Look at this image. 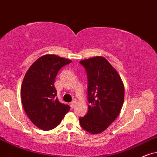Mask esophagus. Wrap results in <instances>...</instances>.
Instances as JSON below:
<instances>
[{"instance_id":"obj_1","label":"esophagus","mask_w":157,"mask_h":157,"mask_svg":"<svg viewBox=\"0 0 157 157\" xmlns=\"http://www.w3.org/2000/svg\"><path fill=\"white\" fill-rule=\"evenodd\" d=\"M75 104H76V101H73L70 104V106L72 107V108H73V107L75 106Z\"/></svg>"}]
</instances>
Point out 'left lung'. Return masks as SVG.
<instances>
[{"label": "left lung", "mask_w": 157, "mask_h": 157, "mask_svg": "<svg viewBox=\"0 0 157 157\" xmlns=\"http://www.w3.org/2000/svg\"><path fill=\"white\" fill-rule=\"evenodd\" d=\"M88 77V112L80 117L85 130L98 134L110 125L118 117L124 97L120 75L110 63L101 56L80 61Z\"/></svg>", "instance_id": "left-lung-1"}]
</instances>
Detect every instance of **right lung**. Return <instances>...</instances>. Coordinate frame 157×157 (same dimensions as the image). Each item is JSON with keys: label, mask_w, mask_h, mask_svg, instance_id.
Returning a JSON list of instances; mask_svg holds the SVG:
<instances>
[{"label": "right lung", "mask_w": 157, "mask_h": 157, "mask_svg": "<svg viewBox=\"0 0 157 157\" xmlns=\"http://www.w3.org/2000/svg\"><path fill=\"white\" fill-rule=\"evenodd\" d=\"M72 61L56 55H45L31 65L21 85V98L31 122L43 130H52L70 109L59 102L54 81L61 68Z\"/></svg>", "instance_id": "1"}]
</instances>
